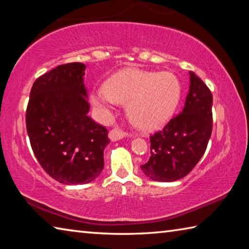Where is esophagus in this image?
I'll return each instance as SVG.
<instances>
[{"instance_id":"1","label":"esophagus","mask_w":249,"mask_h":249,"mask_svg":"<svg viewBox=\"0 0 249 249\" xmlns=\"http://www.w3.org/2000/svg\"><path fill=\"white\" fill-rule=\"evenodd\" d=\"M108 136H109V138H111L113 142H115V141L122 140V138L125 137L126 136V133L124 132L123 129L120 128V127H114L113 129H111V132H109Z\"/></svg>"}]
</instances>
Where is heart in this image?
Segmentation results:
<instances>
[{
	"label": "heart",
	"mask_w": 249,
	"mask_h": 249,
	"mask_svg": "<svg viewBox=\"0 0 249 249\" xmlns=\"http://www.w3.org/2000/svg\"><path fill=\"white\" fill-rule=\"evenodd\" d=\"M181 98V83L170 71L153 72L126 69L115 73L92 95V102L101 108L116 103H127V115L138 127L156 128L174 114Z\"/></svg>",
	"instance_id": "obj_1"
}]
</instances>
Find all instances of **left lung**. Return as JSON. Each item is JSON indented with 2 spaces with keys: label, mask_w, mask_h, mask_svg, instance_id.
<instances>
[{
  "label": "left lung",
  "mask_w": 249,
  "mask_h": 249,
  "mask_svg": "<svg viewBox=\"0 0 249 249\" xmlns=\"http://www.w3.org/2000/svg\"><path fill=\"white\" fill-rule=\"evenodd\" d=\"M212 104L210 89L191 71L182 112L150 135V157L141 166L148 178L170 182L183 178L196 167L212 134Z\"/></svg>",
  "instance_id": "left-lung-1"
}]
</instances>
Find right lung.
<instances>
[{
  "mask_svg": "<svg viewBox=\"0 0 249 249\" xmlns=\"http://www.w3.org/2000/svg\"><path fill=\"white\" fill-rule=\"evenodd\" d=\"M86 65H60L34 82L26 128L34 155L47 174L64 184L88 183L104 167L107 129L88 116Z\"/></svg>",
  "mask_w": 249,
  "mask_h": 249,
  "instance_id": "add662e5",
  "label": "right lung"
}]
</instances>
